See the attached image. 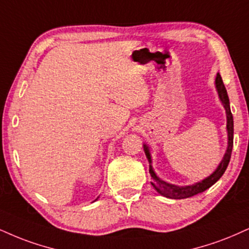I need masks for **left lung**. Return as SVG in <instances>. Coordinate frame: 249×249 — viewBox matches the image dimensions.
<instances>
[{
  "mask_svg": "<svg viewBox=\"0 0 249 249\" xmlns=\"http://www.w3.org/2000/svg\"><path fill=\"white\" fill-rule=\"evenodd\" d=\"M214 86L215 89H217L218 96H219V100L223 104V107H225L226 111V130H227V148L225 154H224L223 160L220 161V163L218 164V167L215 168V170L211 175H209L208 178H205L202 181L196 182L194 184H189V185H176V184H172L169 182L163 181L162 178H160L157 175V173L154 172L153 167H152V157H151V152H149L148 146L146 143H143V151H145L146 158H147L148 162H149V174H151L152 178V182L151 184L153 185V188L158 191L159 194L162 195V196L167 197V198H172V199H183V198H188V197H193L195 195L203 193L206 189L212 187L215 182L219 179L223 174L225 173V170L229 166L230 159H231V153H232V148H233V116L232 112H231V107H230V100H229V95H227L226 88L224 86L223 79H221L220 74L217 73V76H215L214 80Z\"/></svg>",
  "mask_w": 249,
  "mask_h": 249,
  "instance_id": "obj_1",
  "label": "left lung"
}]
</instances>
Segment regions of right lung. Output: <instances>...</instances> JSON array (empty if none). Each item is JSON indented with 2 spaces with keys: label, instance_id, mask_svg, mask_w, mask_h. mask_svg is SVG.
Masks as SVG:
<instances>
[{
  "label": "right lung",
  "instance_id": "add662e5",
  "mask_svg": "<svg viewBox=\"0 0 249 249\" xmlns=\"http://www.w3.org/2000/svg\"><path fill=\"white\" fill-rule=\"evenodd\" d=\"M97 198H98V197H97ZM97 198H96V199H97Z\"/></svg>",
  "mask_w": 249,
  "mask_h": 249
}]
</instances>
